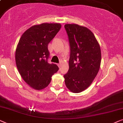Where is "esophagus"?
Wrapping results in <instances>:
<instances>
[{"instance_id": "1", "label": "esophagus", "mask_w": 123, "mask_h": 123, "mask_svg": "<svg viewBox=\"0 0 123 123\" xmlns=\"http://www.w3.org/2000/svg\"><path fill=\"white\" fill-rule=\"evenodd\" d=\"M57 65H58V67H59V68H60V67H61V65H62V64H61V63H58V64H57Z\"/></svg>"}]
</instances>
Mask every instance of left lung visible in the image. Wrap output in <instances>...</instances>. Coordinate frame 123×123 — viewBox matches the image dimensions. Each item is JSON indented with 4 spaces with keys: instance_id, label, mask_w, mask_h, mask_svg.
Segmentation results:
<instances>
[{
    "instance_id": "8db88e82",
    "label": "left lung",
    "mask_w": 123,
    "mask_h": 123,
    "mask_svg": "<svg viewBox=\"0 0 123 123\" xmlns=\"http://www.w3.org/2000/svg\"><path fill=\"white\" fill-rule=\"evenodd\" d=\"M70 45L68 73L64 75L66 87L73 93L84 91L98 73L101 62L99 44L92 32L77 24L65 25Z\"/></svg>"
}]
</instances>
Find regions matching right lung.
Listing matches in <instances>:
<instances>
[{"instance_id": "obj_1", "label": "right lung", "mask_w": 123, "mask_h": 123, "mask_svg": "<svg viewBox=\"0 0 123 123\" xmlns=\"http://www.w3.org/2000/svg\"><path fill=\"white\" fill-rule=\"evenodd\" d=\"M59 23H43L31 26L19 39L15 53L17 68L23 80L35 90L44 89L59 69L47 61L49 43L60 30Z\"/></svg>"}]
</instances>
